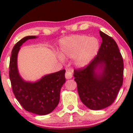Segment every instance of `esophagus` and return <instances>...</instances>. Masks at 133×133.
Wrapping results in <instances>:
<instances>
[{
	"label": "esophagus",
	"mask_w": 133,
	"mask_h": 133,
	"mask_svg": "<svg viewBox=\"0 0 133 133\" xmlns=\"http://www.w3.org/2000/svg\"><path fill=\"white\" fill-rule=\"evenodd\" d=\"M72 77V72L70 70H67L66 72H65V77L67 79H71Z\"/></svg>",
	"instance_id": "1"
}]
</instances>
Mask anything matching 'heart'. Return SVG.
<instances>
[{
    "label": "heart",
    "mask_w": 133,
    "mask_h": 133,
    "mask_svg": "<svg viewBox=\"0 0 133 133\" xmlns=\"http://www.w3.org/2000/svg\"><path fill=\"white\" fill-rule=\"evenodd\" d=\"M99 42L95 37L75 35L63 38L60 42V55L63 58H74L76 66L88 65L97 54Z\"/></svg>",
    "instance_id": "heart-1"
}]
</instances>
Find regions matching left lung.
<instances>
[{
    "label": "left lung",
    "mask_w": 133,
    "mask_h": 133,
    "mask_svg": "<svg viewBox=\"0 0 133 133\" xmlns=\"http://www.w3.org/2000/svg\"><path fill=\"white\" fill-rule=\"evenodd\" d=\"M99 33L102 42L97 55L86 66L74 71L80 99L92 110L111 105L123 83V61L117 43L101 31Z\"/></svg>",
    "instance_id": "left-lung-1"
}]
</instances>
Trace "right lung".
Listing matches in <instances>:
<instances>
[{
    "instance_id": "1",
    "label": "right lung",
    "mask_w": 133,
    "mask_h": 133,
    "mask_svg": "<svg viewBox=\"0 0 133 133\" xmlns=\"http://www.w3.org/2000/svg\"><path fill=\"white\" fill-rule=\"evenodd\" d=\"M37 37H23L14 45L11 52L9 76L15 97L25 110L38 115H46L57 106L60 91L65 82V70L43 76L35 82H26L19 75L17 69V54L21 46L27 40Z\"/></svg>"
}]
</instances>
